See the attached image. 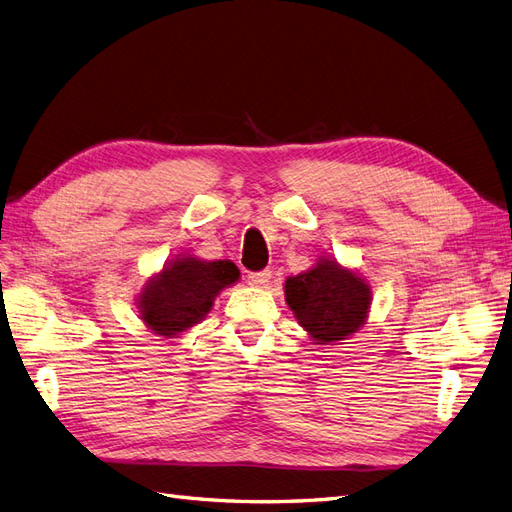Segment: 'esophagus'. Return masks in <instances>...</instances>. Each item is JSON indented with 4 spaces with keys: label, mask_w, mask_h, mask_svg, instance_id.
<instances>
[{
    "label": "esophagus",
    "mask_w": 512,
    "mask_h": 512,
    "mask_svg": "<svg viewBox=\"0 0 512 512\" xmlns=\"http://www.w3.org/2000/svg\"><path fill=\"white\" fill-rule=\"evenodd\" d=\"M271 277H273L271 269H262V271L247 273V282H250L252 286H267Z\"/></svg>",
    "instance_id": "34e87169"
}]
</instances>
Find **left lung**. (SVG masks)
<instances>
[{
    "label": "left lung",
    "instance_id": "1",
    "mask_svg": "<svg viewBox=\"0 0 512 512\" xmlns=\"http://www.w3.org/2000/svg\"><path fill=\"white\" fill-rule=\"evenodd\" d=\"M371 290L359 275L322 258L314 269L286 280V303L316 344L342 342L367 318Z\"/></svg>",
    "mask_w": 512,
    "mask_h": 512
}]
</instances>
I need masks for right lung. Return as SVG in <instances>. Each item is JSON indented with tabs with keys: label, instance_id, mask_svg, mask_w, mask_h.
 Returning <instances> with one entry per match:
<instances>
[{
	"label": "right lung",
	"instance_id": "right-lung-1",
	"mask_svg": "<svg viewBox=\"0 0 512 512\" xmlns=\"http://www.w3.org/2000/svg\"><path fill=\"white\" fill-rule=\"evenodd\" d=\"M239 280V269L230 260H198L183 256L145 284L138 309L147 327L164 337H175L203 320L213 299Z\"/></svg>",
	"mask_w": 512,
	"mask_h": 512
}]
</instances>
